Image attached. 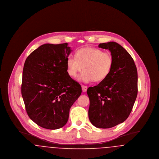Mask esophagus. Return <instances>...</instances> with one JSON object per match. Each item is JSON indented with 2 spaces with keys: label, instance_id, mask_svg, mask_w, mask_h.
I'll use <instances>...</instances> for the list:
<instances>
[{
  "label": "esophagus",
  "instance_id": "1",
  "mask_svg": "<svg viewBox=\"0 0 159 159\" xmlns=\"http://www.w3.org/2000/svg\"><path fill=\"white\" fill-rule=\"evenodd\" d=\"M82 91H83V92H85L86 91H87L88 88H87V86H86L84 85H82Z\"/></svg>",
  "mask_w": 159,
  "mask_h": 159
}]
</instances>
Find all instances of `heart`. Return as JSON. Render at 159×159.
<instances>
[{"mask_svg":"<svg viewBox=\"0 0 159 159\" xmlns=\"http://www.w3.org/2000/svg\"><path fill=\"white\" fill-rule=\"evenodd\" d=\"M113 65L111 54L95 48L80 49L76 52V57L70 56L67 60V71L71 77L77 78L83 68L80 80L84 83L104 80L109 75Z\"/></svg>","mask_w":159,"mask_h":159,"instance_id":"b5f03b06","label":"heart"}]
</instances>
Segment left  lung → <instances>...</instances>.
<instances>
[{
	"instance_id": "left-lung-1",
	"label": "left lung",
	"mask_w": 159,
	"mask_h": 159,
	"mask_svg": "<svg viewBox=\"0 0 159 159\" xmlns=\"http://www.w3.org/2000/svg\"><path fill=\"white\" fill-rule=\"evenodd\" d=\"M98 47L111 52L113 65L104 80L87 90L88 116L95 127L110 128L125 121L131 113L138 93V73L130 55L117 43H100Z\"/></svg>"
}]
</instances>
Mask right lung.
<instances>
[{
  "label": "right lung",
  "mask_w": 159,
  "mask_h": 159,
  "mask_svg": "<svg viewBox=\"0 0 159 159\" xmlns=\"http://www.w3.org/2000/svg\"><path fill=\"white\" fill-rule=\"evenodd\" d=\"M68 43H46L29 55L23 71L21 94L27 113L40 127L57 129L68 121L82 87L68 75Z\"/></svg>",
  "instance_id": "1"
}]
</instances>
